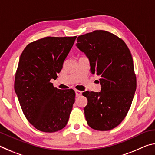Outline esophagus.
Listing matches in <instances>:
<instances>
[{
  "label": "esophagus",
  "instance_id": "obj_1",
  "mask_svg": "<svg viewBox=\"0 0 155 155\" xmlns=\"http://www.w3.org/2000/svg\"><path fill=\"white\" fill-rule=\"evenodd\" d=\"M75 92H76V96H79L82 95V91H81L76 90Z\"/></svg>",
  "mask_w": 155,
  "mask_h": 155
}]
</instances>
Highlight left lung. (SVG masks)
I'll list each match as a JSON object with an SVG mask.
<instances>
[{"instance_id": "left-lung-1", "label": "left lung", "mask_w": 155, "mask_h": 155, "mask_svg": "<svg viewBox=\"0 0 155 155\" xmlns=\"http://www.w3.org/2000/svg\"><path fill=\"white\" fill-rule=\"evenodd\" d=\"M77 48L90 60V70L100 76V92L85 91L86 121L93 129L109 130L127 115L137 87L131 53L122 39L106 31L78 36Z\"/></svg>"}]
</instances>
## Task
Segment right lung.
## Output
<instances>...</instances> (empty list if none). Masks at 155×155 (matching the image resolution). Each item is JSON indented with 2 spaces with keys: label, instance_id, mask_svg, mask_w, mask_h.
Masks as SVG:
<instances>
[{
  "label": "right lung",
  "instance_id": "right-lung-1",
  "mask_svg": "<svg viewBox=\"0 0 155 155\" xmlns=\"http://www.w3.org/2000/svg\"><path fill=\"white\" fill-rule=\"evenodd\" d=\"M77 36L46 37L28 44L21 54L14 89L26 118L37 129L53 133L67 124L74 91L54 87Z\"/></svg>",
  "mask_w": 155,
  "mask_h": 155
}]
</instances>
